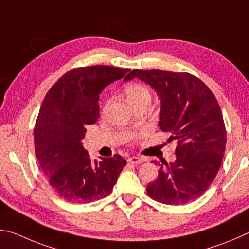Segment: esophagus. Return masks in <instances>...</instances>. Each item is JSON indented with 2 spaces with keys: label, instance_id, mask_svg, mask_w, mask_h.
I'll list each match as a JSON object with an SVG mask.
<instances>
[{
  "label": "esophagus",
  "instance_id": "34e87169",
  "mask_svg": "<svg viewBox=\"0 0 249 249\" xmlns=\"http://www.w3.org/2000/svg\"><path fill=\"white\" fill-rule=\"evenodd\" d=\"M128 163H132V164H139L142 163V162L144 161L143 158H140V157H130L127 159Z\"/></svg>",
  "mask_w": 249,
  "mask_h": 249
}]
</instances>
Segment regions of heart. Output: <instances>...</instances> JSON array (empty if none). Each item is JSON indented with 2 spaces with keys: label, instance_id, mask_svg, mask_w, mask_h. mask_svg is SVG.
<instances>
[{
  "label": "heart",
  "instance_id": "heart-1",
  "mask_svg": "<svg viewBox=\"0 0 249 249\" xmlns=\"http://www.w3.org/2000/svg\"><path fill=\"white\" fill-rule=\"evenodd\" d=\"M125 93L127 97L128 101L133 106L137 105L140 101L143 100H151V91L146 85L133 83L129 84L125 87Z\"/></svg>",
  "mask_w": 249,
  "mask_h": 249
}]
</instances>
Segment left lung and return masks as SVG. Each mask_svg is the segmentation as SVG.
I'll return each mask as SVG.
<instances>
[{"instance_id": "1", "label": "left lung", "mask_w": 249, "mask_h": 249, "mask_svg": "<svg viewBox=\"0 0 249 249\" xmlns=\"http://www.w3.org/2000/svg\"><path fill=\"white\" fill-rule=\"evenodd\" d=\"M161 100L159 126L175 140L176 160L159 164V174L147 194L165 205H184L199 198L213 182L222 163L227 130L220 106L208 86L188 73L133 70Z\"/></svg>"}]
</instances>
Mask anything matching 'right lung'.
<instances>
[{
    "mask_svg": "<svg viewBox=\"0 0 249 249\" xmlns=\"http://www.w3.org/2000/svg\"><path fill=\"white\" fill-rule=\"evenodd\" d=\"M130 70L94 65L71 70L54 84L34 129L35 151L48 182L63 199L88 203L109 196L126 165L114 155L92 162L81 143L99 117V94Z\"/></svg>",
    "mask_w": 249,
    "mask_h": 249,
    "instance_id": "obj_1",
    "label": "right lung"
}]
</instances>
